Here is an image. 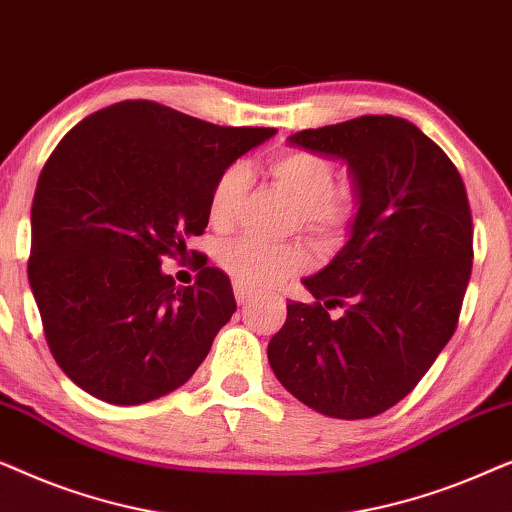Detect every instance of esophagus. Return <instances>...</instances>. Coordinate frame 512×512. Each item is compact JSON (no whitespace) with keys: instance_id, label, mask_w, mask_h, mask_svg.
Returning <instances> with one entry per match:
<instances>
[{"instance_id":"34e87169","label":"esophagus","mask_w":512,"mask_h":512,"mask_svg":"<svg viewBox=\"0 0 512 512\" xmlns=\"http://www.w3.org/2000/svg\"><path fill=\"white\" fill-rule=\"evenodd\" d=\"M233 291H235V300H237V303H240V305H247L249 300L256 296V291H251L249 286L242 284V282H235V284H233Z\"/></svg>"}]
</instances>
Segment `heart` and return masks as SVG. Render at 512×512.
<instances>
[{
  "label": "heart",
  "mask_w": 512,
  "mask_h": 512,
  "mask_svg": "<svg viewBox=\"0 0 512 512\" xmlns=\"http://www.w3.org/2000/svg\"><path fill=\"white\" fill-rule=\"evenodd\" d=\"M270 177L282 186L300 207V223L305 228L328 233L340 230L354 214L349 193L333 191L335 167L331 160L310 151H284L270 158ZM249 186V170L233 163L216 177L209 193V219L214 226H228L235 219ZM219 263L235 282L247 286H270L307 263L298 244H265L254 237H237L219 249Z\"/></svg>",
  "instance_id": "b5f03b06"
}]
</instances>
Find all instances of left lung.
<instances>
[{
  "instance_id": "left-lung-1",
  "label": "left lung",
  "mask_w": 512,
  "mask_h": 512,
  "mask_svg": "<svg viewBox=\"0 0 512 512\" xmlns=\"http://www.w3.org/2000/svg\"><path fill=\"white\" fill-rule=\"evenodd\" d=\"M289 146L347 165L356 216L333 261L303 277L317 303H286L270 368L321 415L375 417L417 387L457 328L473 263L464 181L396 116L303 130Z\"/></svg>"
}]
</instances>
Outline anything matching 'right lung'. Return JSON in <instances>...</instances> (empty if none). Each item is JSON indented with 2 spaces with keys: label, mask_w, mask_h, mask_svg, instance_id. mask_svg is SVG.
I'll use <instances>...</instances> for the list:
<instances>
[{
  "label": "right lung",
  "mask_w": 512,
  "mask_h": 512,
  "mask_svg": "<svg viewBox=\"0 0 512 512\" xmlns=\"http://www.w3.org/2000/svg\"><path fill=\"white\" fill-rule=\"evenodd\" d=\"M275 128H221L128 100L83 118L39 174L27 277L69 380L114 405L179 389L235 312L230 279L193 286L160 270L209 221L219 174Z\"/></svg>",
  "instance_id": "obj_1"
}]
</instances>
